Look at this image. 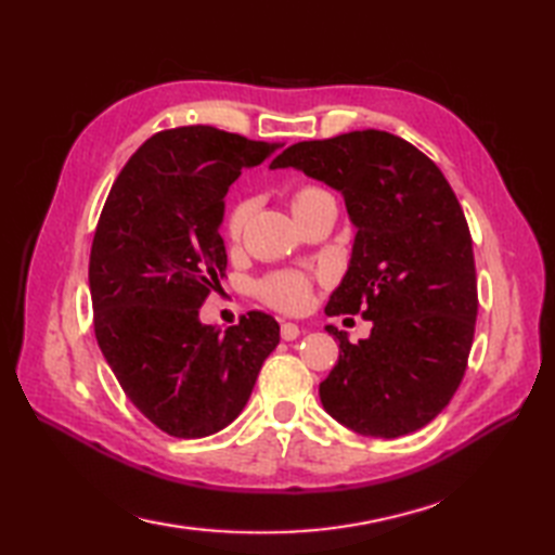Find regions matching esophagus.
Returning a JSON list of instances; mask_svg holds the SVG:
<instances>
[{
    "label": "esophagus",
    "mask_w": 555,
    "mask_h": 555,
    "mask_svg": "<svg viewBox=\"0 0 555 555\" xmlns=\"http://www.w3.org/2000/svg\"><path fill=\"white\" fill-rule=\"evenodd\" d=\"M301 334V330H299V324H294V322H282V327H280V336L285 341H294L296 336Z\"/></svg>",
    "instance_id": "34e87169"
}]
</instances>
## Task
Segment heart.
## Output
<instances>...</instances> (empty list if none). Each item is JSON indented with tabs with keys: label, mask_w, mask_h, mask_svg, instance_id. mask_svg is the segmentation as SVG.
<instances>
[{
	"label": "heart",
	"mask_w": 555,
	"mask_h": 555,
	"mask_svg": "<svg viewBox=\"0 0 555 555\" xmlns=\"http://www.w3.org/2000/svg\"><path fill=\"white\" fill-rule=\"evenodd\" d=\"M289 202H292V211L296 216L318 205H324V202H334V197L330 191H324L322 185L304 183L299 188H294ZM249 214H251L249 199L235 202L231 211L225 214L223 235L228 242H237L242 237ZM256 294H259L268 306L287 310V313H299V310H304L310 304V280L301 273L285 270V273H273L263 278L259 285H256Z\"/></svg>",
	"instance_id": "obj_1"
}]
</instances>
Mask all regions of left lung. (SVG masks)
Instances as JSON below:
<instances>
[{
    "instance_id": "obj_1",
    "label": "left lung",
    "mask_w": 555,
    "mask_h": 555,
    "mask_svg": "<svg viewBox=\"0 0 555 555\" xmlns=\"http://www.w3.org/2000/svg\"><path fill=\"white\" fill-rule=\"evenodd\" d=\"M270 167L332 185L358 228L324 313H362L372 332L350 344L327 324L339 362L320 384L322 408L360 436L424 428L464 379L478 315L473 242L448 179L412 143L376 129L294 143Z\"/></svg>"
}]
</instances>
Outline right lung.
<instances>
[{"mask_svg": "<svg viewBox=\"0 0 555 555\" xmlns=\"http://www.w3.org/2000/svg\"><path fill=\"white\" fill-rule=\"evenodd\" d=\"M280 145L205 125L159 131L103 205L89 256L93 332L133 408L173 438L235 422L280 344V324L259 310L225 334L199 322L225 275L228 188Z\"/></svg>", "mask_w": 555, "mask_h": 555, "instance_id": "1", "label": "right lung"}]
</instances>
